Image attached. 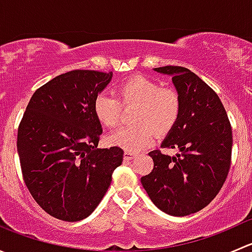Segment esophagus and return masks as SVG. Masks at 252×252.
<instances>
[{
	"label": "esophagus",
	"mask_w": 252,
	"mask_h": 252,
	"mask_svg": "<svg viewBox=\"0 0 252 252\" xmlns=\"http://www.w3.org/2000/svg\"><path fill=\"white\" fill-rule=\"evenodd\" d=\"M134 156H135V154H133V152H129V151L124 152V159H126V161H129V159H133Z\"/></svg>",
	"instance_id": "1"
}]
</instances>
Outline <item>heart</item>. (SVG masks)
I'll return each mask as SVG.
<instances>
[{
	"instance_id": "b5f03b06",
	"label": "heart",
	"mask_w": 252,
	"mask_h": 252,
	"mask_svg": "<svg viewBox=\"0 0 252 252\" xmlns=\"http://www.w3.org/2000/svg\"><path fill=\"white\" fill-rule=\"evenodd\" d=\"M118 98L100 94L94 101V113L102 126L114 128L121 119L122 107H135L131 114L133 126L108 135L113 146L129 152H138L149 146L157 136L167 135L177 124L182 102L173 89H164L145 77H133L117 89Z\"/></svg>"
}]
</instances>
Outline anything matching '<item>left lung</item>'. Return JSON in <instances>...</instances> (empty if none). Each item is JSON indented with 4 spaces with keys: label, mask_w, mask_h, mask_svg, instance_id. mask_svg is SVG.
<instances>
[{
    "label": "left lung",
    "mask_w": 252,
    "mask_h": 252,
    "mask_svg": "<svg viewBox=\"0 0 252 252\" xmlns=\"http://www.w3.org/2000/svg\"><path fill=\"white\" fill-rule=\"evenodd\" d=\"M172 77L182 108L177 124L162 147L178 149L175 156L150 152L151 173L141 184L151 201L164 213L177 217L206 207L227 179L232 156V128L217 94L188 68H154Z\"/></svg>",
    "instance_id": "1"
}]
</instances>
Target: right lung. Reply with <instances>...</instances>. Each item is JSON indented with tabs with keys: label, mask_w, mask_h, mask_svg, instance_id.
<instances>
[{
	"label": "right lung",
	"mask_w": 252,
	"mask_h": 252,
	"mask_svg": "<svg viewBox=\"0 0 252 252\" xmlns=\"http://www.w3.org/2000/svg\"><path fill=\"white\" fill-rule=\"evenodd\" d=\"M113 73L72 70L53 78L30 98L18 129L24 182L48 215L77 222L94 212L123 161L118 146L97 149L102 126L94 101Z\"/></svg>",
	"instance_id": "add662e5"
}]
</instances>
